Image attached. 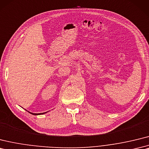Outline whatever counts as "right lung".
Listing matches in <instances>:
<instances>
[{
    "label": "right lung",
    "mask_w": 149,
    "mask_h": 149,
    "mask_svg": "<svg viewBox=\"0 0 149 149\" xmlns=\"http://www.w3.org/2000/svg\"><path fill=\"white\" fill-rule=\"evenodd\" d=\"M26 111H28V110H26ZM29 112V111H28ZM30 113H31V114H33V115H35V116H37V115H42V114H44V113H47V112H43V113H32V112H29Z\"/></svg>",
    "instance_id": "1"
}]
</instances>
